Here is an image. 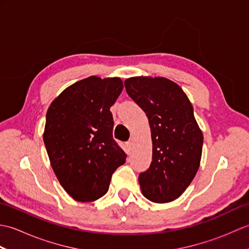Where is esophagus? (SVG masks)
<instances>
[{
    "label": "esophagus",
    "instance_id": "34e87169",
    "mask_svg": "<svg viewBox=\"0 0 249 249\" xmlns=\"http://www.w3.org/2000/svg\"><path fill=\"white\" fill-rule=\"evenodd\" d=\"M125 145H126V151L130 152L131 150H133L134 143H133V141H127V142H126V143H125Z\"/></svg>",
    "mask_w": 249,
    "mask_h": 249
}]
</instances>
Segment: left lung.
<instances>
[{
    "label": "left lung",
    "mask_w": 249,
    "mask_h": 249,
    "mask_svg": "<svg viewBox=\"0 0 249 249\" xmlns=\"http://www.w3.org/2000/svg\"><path fill=\"white\" fill-rule=\"evenodd\" d=\"M124 84L151 127L152 162L139 174L141 192L153 202H170L189 186L200 166L203 135L194 108L183 89L167 78L133 77Z\"/></svg>",
    "instance_id": "obj_1"
}]
</instances>
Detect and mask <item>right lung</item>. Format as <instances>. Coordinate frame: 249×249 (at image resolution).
Segmentation results:
<instances>
[{
  "mask_svg": "<svg viewBox=\"0 0 249 249\" xmlns=\"http://www.w3.org/2000/svg\"><path fill=\"white\" fill-rule=\"evenodd\" d=\"M122 89L120 78L92 76L65 89L47 111L44 142L51 167L77 201L103 197L113 172L126 160L112 137L110 112Z\"/></svg>",
  "mask_w": 249,
  "mask_h": 249,
  "instance_id": "1",
  "label": "right lung"
}]
</instances>
